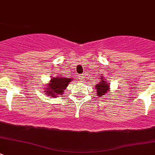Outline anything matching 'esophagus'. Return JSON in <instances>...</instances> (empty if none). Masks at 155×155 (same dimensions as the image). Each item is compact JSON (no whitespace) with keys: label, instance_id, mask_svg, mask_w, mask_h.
Wrapping results in <instances>:
<instances>
[{"label":"esophagus","instance_id":"obj_1","mask_svg":"<svg viewBox=\"0 0 155 155\" xmlns=\"http://www.w3.org/2000/svg\"><path fill=\"white\" fill-rule=\"evenodd\" d=\"M79 79H80V80H83L84 78H85V76H84L83 74H81V75H79Z\"/></svg>","mask_w":155,"mask_h":155}]
</instances>
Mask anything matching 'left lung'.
<instances>
[{"instance_id":"obj_1","label":"left lung","mask_w":155,"mask_h":155,"mask_svg":"<svg viewBox=\"0 0 155 155\" xmlns=\"http://www.w3.org/2000/svg\"><path fill=\"white\" fill-rule=\"evenodd\" d=\"M100 80L101 82L95 85L96 90H97V95L98 97H101V96L107 94L110 88L109 84L107 83V82L105 81L104 78L101 77Z\"/></svg>"}]
</instances>
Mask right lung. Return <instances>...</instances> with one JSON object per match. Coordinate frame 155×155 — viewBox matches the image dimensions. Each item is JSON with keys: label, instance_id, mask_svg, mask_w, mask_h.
I'll use <instances>...</instances> for the list:
<instances>
[{"label": "right lung", "instance_id": "right-lung-1", "mask_svg": "<svg viewBox=\"0 0 155 155\" xmlns=\"http://www.w3.org/2000/svg\"><path fill=\"white\" fill-rule=\"evenodd\" d=\"M72 80L73 79L70 78H65L64 76H61L52 78L50 82L45 88L46 94L48 96H51L52 97H58V95L62 94L64 92V89H66Z\"/></svg>", "mask_w": 155, "mask_h": 155}]
</instances>
